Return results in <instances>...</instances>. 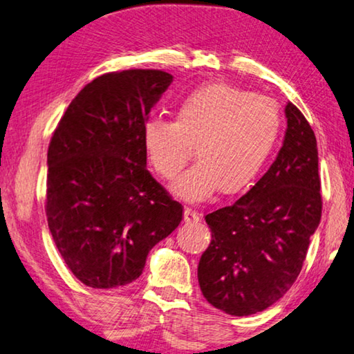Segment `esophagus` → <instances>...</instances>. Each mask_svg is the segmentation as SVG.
<instances>
[{
    "instance_id": "34e87169",
    "label": "esophagus",
    "mask_w": 354,
    "mask_h": 354,
    "mask_svg": "<svg viewBox=\"0 0 354 354\" xmlns=\"http://www.w3.org/2000/svg\"><path fill=\"white\" fill-rule=\"evenodd\" d=\"M184 221L187 223H197L200 221V212L195 211L194 207L186 206L184 207Z\"/></svg>"
}]
</instances>
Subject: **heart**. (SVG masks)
<instances>
[{"label": "heart", "mask_w": 354, "mask_h": 354, "mask_svg": "<svg viewBox=\"0 0 354 354\" xmlns=\"http://www.w3.org/2000/svg\"><path fill=\"white\" fill-rule=\"evenodd\" d=\"M282 131L272 99L227 83L189 93L176 121L153 118L143 126V147L160 178L175 179L192 156L198 162L173 184L179 197L200 201L221 187L233 195L248 189L271 157Z\"/></svg>", "instance_id": "b5f03b06"}]
</instances>
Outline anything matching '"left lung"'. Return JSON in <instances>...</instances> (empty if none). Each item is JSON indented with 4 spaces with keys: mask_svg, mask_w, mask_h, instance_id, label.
<instances>
[{
    "mask_svg": "<svg viewBox=\"0 0 354 354\" xmlns=\"http://www.w3.org/2000/svg\"><path fill=\"white\" fill-rule=\"evenodd\" d=\"M283 145L248 194L206 214L211 243L198 263L201 293L245 317L272 306L298 279L322 218L317 138L299 109L285 106Z\"/></svg>",
    "mask_w": 354,
    "mask_h": 354,
    "instance_id": "8db88e82",
    "label": "left lung"
}]
</instances>
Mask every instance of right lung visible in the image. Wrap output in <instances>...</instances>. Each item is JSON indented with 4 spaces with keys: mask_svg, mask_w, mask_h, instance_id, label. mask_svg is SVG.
Instances as JSON below:
<instances>
[{
    "mask_svg": "<svg viewBox=\"0 0 354 354\" xmlns=\"http://www.w3.org/2000/svg\"><path fill=\"white\" fill-rule=\"evenodd\" d=\"M164 71L109 72L82 89L47 154V221L72 274L91 288L140 277L183 206L147 170L143 126L170 86Z\"/></svg>",
    "mask_w": 354,
    "mask_h": 354,
    "instance_id": "obj_1",
    "label": "right lung"
}]
</instances>
